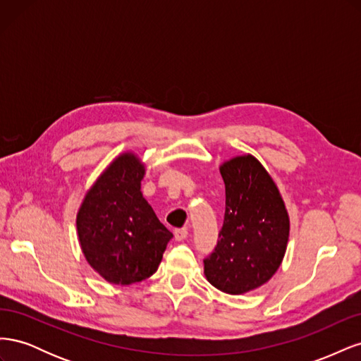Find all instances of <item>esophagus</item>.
Listing matches in <instances>:
<instances>
[{
  "mask_svg": "<svg viewBox=\"0 0 361 361\" xmlns=\"http://www.w3.org/2000/svg\"><path fill=\"white\" fill-rule=\"evenodd\" d=\"M187 236H188V228L187 227L176 228V231H174V239H176V241H183V239Z\"/></svg>",
  "mask_w": 361,
  "mask_h": 361,
  "instance_id": "1",
  "label": "esophagus"
}]
</instances>
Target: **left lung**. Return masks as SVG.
<instances>
[{
    "label": "left lung",
    "mask_w": 361,
    "mask_h": 361,
    "mask_svg": "<svg viewBox=\"0 0 361 361\" xmlns=\"http://www.w3.org/2000/svg\"><path fill=\"white\" fill-rule=\"evenodd\" d=\"M224 223L203 260L212 286L231 295L260 288L276 274L289 241V215L271 174L253 155L223 162Z\"/></svg>",
    "instance_id": "1"
}]
</instances>
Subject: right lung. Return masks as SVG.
Returning a JSON list of instances; mask_svg holds the SVG:
<instances>
[{
	"instance_id": "obj_1",
	"label": "right lung",
	"mask_w": 361,
	"mask_h": 361,
	"mask_svg": "<svg viewBox=\"0 0 361 361\" xmlns=\"http://www.w3.org/2000/svg\"><path fill=\"white\" fill-rule=\"evenodd\" d=\"M145 173L133 152L118 155L87 191L76 214L85 260L113 285L149 279L173 238L143 197Z\"/></svg>"
}]
</instances>
